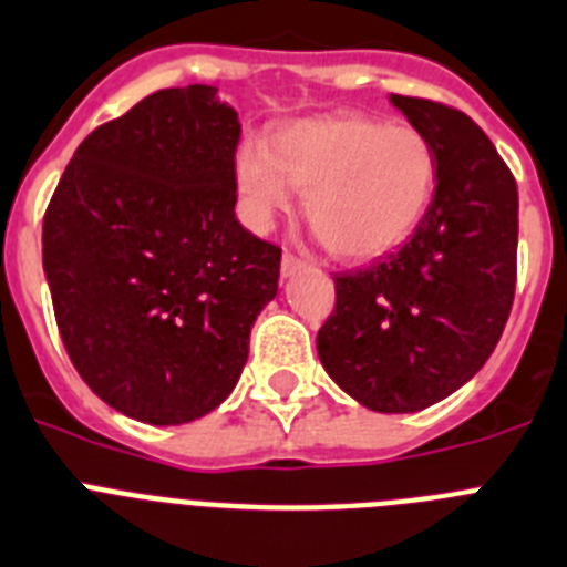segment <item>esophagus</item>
<instances>
[{"label": "esophagus", "mask_w": 567, "mask_h": 567, "mask_svg": "<svg viewBox=\"0 0 567 567\" xmlns=\"http://www.w3.org/2000/svg\"><path fill=\"white\" fill-rule=\"evenodd\" d=\"M305 268V259H299V256H293L290 250H285L282 256V277H293V274H299V270Z\"/></svg>", "instance_id": "esophagus-1"}]
</instances>
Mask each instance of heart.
Listing matches in <instances>:
<instances>
[{"label":"heart","instance_id":"obj_1","mask_svg":"<svg viewBox=\"0 0 567 567\" xmlns=\"http://www.w3.org/2000/svg\"><path fill=\"white\" fill-rule=\"evenodd\" d=\"M236 188L250 228L265 230L302 194L305 219L339 259H373L405 243L436 194V154L425 134L371 116H322L285 125L270 147L245 142Z\"/></svg>","mask_w":567,"mask_h":567}]
</instances>
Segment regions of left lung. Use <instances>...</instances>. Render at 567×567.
<instances>
[{"instance_id":"1","label":"left lung","mask_w":567,"mask_h":567,"mask_svg":"<svg viewBox=\"0 0 567 567\" xmlns=\"http://www.w3.org/2000/svg\"><path fill=\"white\" fill-rule=\"evenodd\" d=\"M436 154V194L402 248L333 277L317 333L324 371L379 413H413L462 388L494 353L516 288L519 194L467 113L391 93Z\"/></svg>"}]
</instances>
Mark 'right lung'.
<instances>
[{
  "mask_svg": "<svg viewBox=\"0 0 567 567\" xmlns=\"http://www.w3.org/2000/svg\"><path fill=\"white\" fill-rule=\"evenodd\" d=\"M239 116L165 87L76 147L42 223L59 337L100 400L147 425L228 400L277 297L279 245L239 225Z\"/></svg>",
  "mask_w": 567,
  "mask_h": 567,
  "instance_id": "add662e5",
  "label": "right lung"
}]
</instances>
